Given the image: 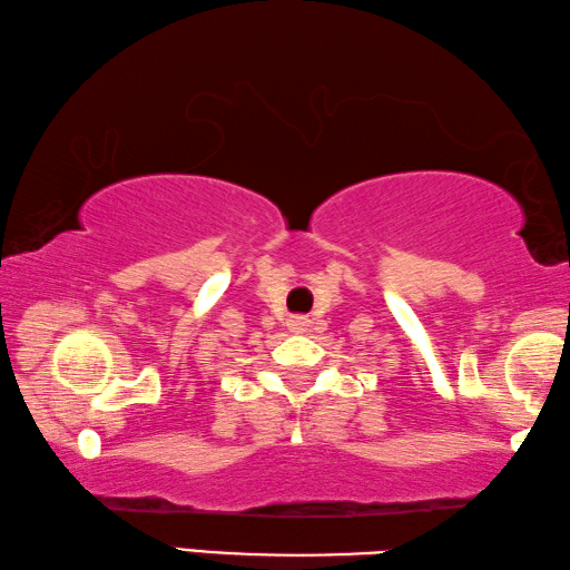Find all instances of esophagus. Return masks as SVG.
<instances>
[{
    "mask_svg": "<svg viewBox=\"0 0 570 570\" xmlns=\"http://www.w3.org/2000/svg\"><path fill=\"white\" fill-rule=\"evenodd\" d=\"M288 326H292V332H306L308 320L306 316H292V320H288Z\"/></svg>",
    "mask_w": 570,
    "mask_h": 570,
    "instance_id": "obj_1",
    "label": "esophagus"
}]
</instances>
